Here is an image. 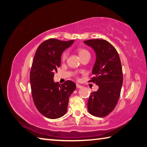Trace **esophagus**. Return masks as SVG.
<instances>
[{"label": "esophagus", "mask_w": 147, "mask_h": 147, "mask_svg": "<svg viewBox=\"0 0 147 147\" xmlns=\"http://www.w3.org/2000/svg\"><path fill=\"white\" fill-rule=\"evenodd\" d=\"M76 86H77V88H82V86L80 85L79 84H76Z\"/></svg>", "instance_id": "esophagus-1"}]
</instances>
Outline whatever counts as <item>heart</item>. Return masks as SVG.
Returning <instances> with one entry per match:
<instances>
[{
	"mask_svg": "<svg viewBox=\"0 0 147 147\" xmlns=\"http://www.w3.org/2000/svg\"><path fill=\"white\" fill-rule=\"evenodd\" d=\"M78 50L79 55L81 57V59L84 57H86V56H88V55L90 56V52L85 48L79 47V48H78V50ZM68 51H64V52L63 53V54H62V55H61V60L62 61L66 60V59H67V57H68Z\"/></svg>",
	"mask_w": 147,
	"mask_h": 147,
	"instance_id": "obj_1",
	"label": "heart"
}]
</instances>
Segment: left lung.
Returning <instances> with one entry per match:
<instances>
[{"mask_svg":"<svg viewBox=\"0 0 147 147\" xmlns=\"http://www.w3.org/2000/svg\"><path fill=\"white\" fill-rule=\"evenodd\" d=\"M84 42L96 52L92 75L90 81L99 86L88 100L89 113L96 117L107 116L116 106L123 84V71L117 50L104 39H90Z\"/></svg>","mask_w":147,"mask_h":147,"instance_id":"1","label":"left lung"}]
</instances>
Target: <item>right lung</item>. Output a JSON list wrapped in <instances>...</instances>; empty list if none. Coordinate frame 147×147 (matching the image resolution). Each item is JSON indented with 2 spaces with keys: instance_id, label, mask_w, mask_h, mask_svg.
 <instances>
[{
  "instance_id": "obj_1",
  "label": "right lung",
  "mask_w": 147,
  "mask_h": 147,
  "mask_svg": "<svg viewBox=\"0 0 147 147\" xmlns=\"http://www.w3.org/2000/svg\"><path fill=\"white\" fill-rule=\"evenodd\" d=\"M74 40L50 38L41 43L36 51L30 80L33 102L41 114L57 119L66 114L69 97L76 88L71 81L59 84L54 82V73L61 66V55Z\"/></svg>"
}]
</instances>
